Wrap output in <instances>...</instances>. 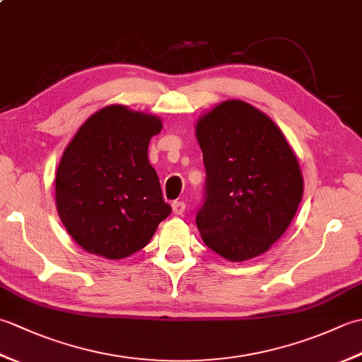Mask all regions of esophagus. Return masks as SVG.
<instances>
[{
    "label": "esophagus",
    "mask_w": 362,
    "mask_h": 362,
    "mask_svg": "<svg viewBox=\"0 0 362 362\" xmlns=\"http://www.w3.org/2000/svg\"><path fill=\"white\" fill-rule=\"evenodd\" d=\"M183 211H185V202H182V201L173 202V213L174 214H183Z\"/></svg>",
    "instance_id": "obj_1"
}]
</instances>
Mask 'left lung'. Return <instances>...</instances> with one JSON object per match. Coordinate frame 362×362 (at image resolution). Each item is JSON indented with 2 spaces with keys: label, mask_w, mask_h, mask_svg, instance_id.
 <instances>
[{
  "label": "left lung",
  "mask_w": 362,
  "mask_h": 362,
  "mask_svg": "<svg viewBox=\"0 0 362 362\" xmlns=\"http://www.w3.org/2000/svg\"><path fill=\"white\" fill-rule=\"evenodd\" d=\"M194 134L206 171L205 202L196 216L204 243L236 263L263 255L302 202L296 152L264 112L241 99L204 113Z\"/></svg>",
  "instance_id": "left-lung-1"
}]
</instances>
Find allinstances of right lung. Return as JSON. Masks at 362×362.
<instances>
[{
	"label": "right lung",
	"mask_w": 362,
	"mask_h": 362,
	"mask_svg": "<svg viewBox=\"0 0 362 362\" xmlns=\"http://www.w3.org/2000/svg\"><path fill=\"white\" fill-rule=\"evenodd\" d=\"M163 122L112 104L91 115L68 143L56 171V206L81 247L107 259L141 250L171 213L148 158Z\"/></svg>",
	"instance_id": "1"
}]
</instances>
